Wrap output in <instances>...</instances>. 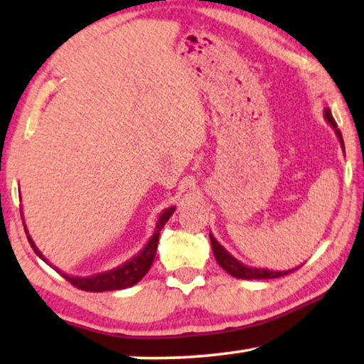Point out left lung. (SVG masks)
I'll return each mask as SVG.
<instances>
[{
    "mask_svg": "<svg viewBox=\"0 0 364 364\" xmlns=\"http://www.w3.org/2000/svg\"><path fill=\"white\" fill-rule=\"evenodd\" d=\"M323 117L326 119V122L330 124V126L335 129L336 132V137L340 139L341 142V149L345 151V144H343V137H341V132L340 129H338L335 119L331 116V111L328 107H325V111H323ZM210 243H212V250H213V255H215V260L218 265H220L223 270H225L228 275L235 277V278H242V280H265V278H278V277H285L288 273H291L293 270H296V268H293V270H283V272H277V270H268V268H255V267H248L245 263H242L240 260H237L235 257L230 255L225 248H223L220 243L215 240V237L210 233Z\"/></svg>",
    "mask_w": 364,
    "mask_h": 364,
    "instance_id": "1",
    "label": "left lung"
}]
</instances>
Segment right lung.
<instances>
[{"label": "right lung", "mask_w": 364, "mask_h": 364, "mask_svg": "<svg viewBox=\"0 0 364 364\" xmlns=\"http://www.w3.org/2000/svg\"><path fill=\"white\" fill-rule=\"evenodd\" d=\"M173 210H176V207H168L161 213V217H159V220L156 223V230H154L151 240L147 242V245L144 247L136 257L129 258V260L126 263H122V265L112 268V270H109V272H102V273H97V275H91V277H71V275H66V273H63V272H59V273H61V275L66 278L71 285H74L76 288H79V290H84V291L122 290V288H129V287L136 285L137 282L142 280L144 275L149 272V268H151L154 257H156V252H157L159 235H161V230L167 223L168 218H171ZM24 230H26V227H24ZM26 235H28L29 243H31L34 253H36L41 260L48 263V260L44 258L43 253L38 250L36 245H34L33 238L29 237L28 230H26Z\"/></svg>", "instance_id": "right-lung-1"}]
</instances>
